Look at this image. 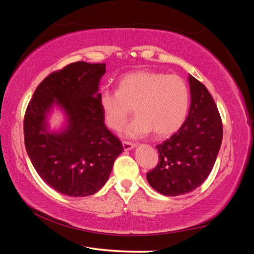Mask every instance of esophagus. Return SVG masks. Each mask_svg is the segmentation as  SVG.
<instances>
[{
  "label": "esophagus",
  "mask_w": 254,
  "mask_h": 254,
  "mask_svg": "<svg viewBox=\"0 0 254 254\" xmlns=\"http://www.w3.org/2000/svg\"><path fill=\"white\" fill-rule=\"evenodd\" d=\"M122 144H123V148H124V150H126V151H127V150H131V149H133V148L135 147L134 143L127 142V141H123Z\"/></svg>",
  "instance_id": "esophagus-1"
}]
</instances>
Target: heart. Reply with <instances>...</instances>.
I'll use <instances>...</instances> for the list:
<instances>
[{
	"instance_id": "obj_1",
	"label": "heart",
	"mask_w": 254,
	"mask_h": 254,
	"mask_svg": "<svg viewBox=\"0 0 254 254\" xmlns=\"http://www.w3.org/2000/svg\"><path fill=\"white\" fill-rule=\"evenodd\" d=\"M189 101L184 78L153 70L128 72L119 80L118 91L103 89L100 94L103 119L113 131L121 130L134 107L137 115L124 130L127 137L176 132L186 120Z\"/></svg>"
}]
</instances>
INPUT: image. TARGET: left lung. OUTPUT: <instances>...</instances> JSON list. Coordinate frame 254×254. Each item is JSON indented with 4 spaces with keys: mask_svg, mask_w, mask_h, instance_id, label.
Wrapping results in <instances>:
<instances>
[{
    "mask_svg": "<svg viewBox=\"0 0 254 254\" xmlns=\"http://www.w3.org/2000/svg\"><path fill=\"white\" fill-rule=\"evenodd\" d=\"M190 107L179 130L157 145L159 162L147 173L153 189L166 196L187 194L208 177L223 139L220 112L204 84L189 75Z\"/></svg>",
    "mask_w": 254,
    "mask_h": 254,
    "instance_id": "obj_1",
    "label": "left lung"
}]
</instances>
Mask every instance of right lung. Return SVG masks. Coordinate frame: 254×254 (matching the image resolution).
<instances>
[{"mask_svg":"<svg viewBox=\"0 0 254 254\" xmlns=\"http://www.w3.org/2000/svg\"><path fill=\"white\" fill-rule=\"evenodd\" d=\"M105 64L76 62L38 85L24 114V144L41 179L64 195L95 194L110 177L123 145L104 124L98 83ZM58 104L68 115L60 133L46 131L45 118Z\"/></svg>","mask_w":254,"mask_h":254,"instance_id":"obj_1","label":"right lung"}]
</instances>
